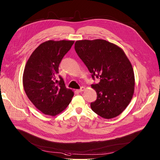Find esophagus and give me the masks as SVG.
<instances>
[{"instance_id":"1","label":"esophagus","mask_w":160,"mask_h":160,"mask_svg":"<svg viewBox=\"0 0 160 160\" xmlns=\"http://www.w3.org/2000/svg\"><path fill=\"white\" fill-rule=\"evenodd\" d=\"M85 90V88L84 87H82L80 89H78L77 91H78V92H79V93H80V92H84Z\"/></svg>"}]
</instances>
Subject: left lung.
I'll list each match as a JSON object with an SVG mask.
<instances>
[{
    "label": "left lung",
    "mask_w": 160,
    "mask_h": 160,
    "mask_svg": "<svg viewBox=\"0 0 160 160\" xmlns=\"http://www.w3.org/2000/svg\"><path fill=\"white\" fill-rule=\"evenodd\" d=\"M74 49L92 78L100 79L92 84L97 99L91 102L94 112L103 118L119 116L126 108L135 89L133 67L120 47L102 40H77Z\"/></svg>",
    "instance_id": "obj_1"
}]
</instances>
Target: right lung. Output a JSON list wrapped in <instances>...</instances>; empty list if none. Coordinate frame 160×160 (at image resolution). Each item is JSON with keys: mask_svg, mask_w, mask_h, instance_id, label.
Masks as SVG:
<instances>
[{"mask_svg": "<svg viewBox=\"0 0 160 160\" xmlns=\"http://www.w3.org/2000/svg\"><path fill=\"white\" fill-rule=\"evenodd\" d=\"M74 40H48L32 53L25 67L23 85L26 95L43 114L55 116L71 102L74 92L65 87L59 65L71 49Z\"/></svg>", "mask_w": 160, "mask_h": 160, "instance_id": "add662e5", "label": "right lung"}]
</instances>
